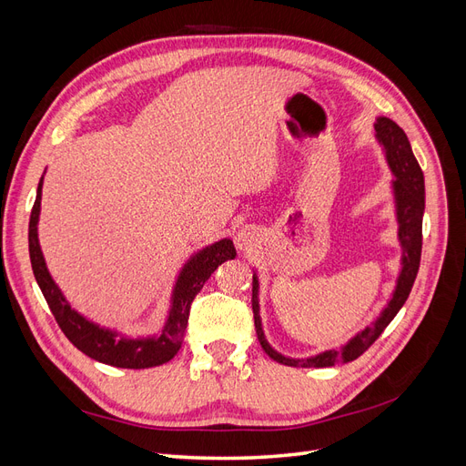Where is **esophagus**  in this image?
Here are the masks:
<instances>
[{"label": "esophagus", "instance_id": "34e87169", "mask_svg": "<svg viewBox=\"0 0 466 466\" xmlns=\"http://www.w3.org/2000/svg\"><path fill=\"white\" fill-rule=\"evenodd\" d=\"M252 241H255V237H252V233L248 229H241L237 235V247L241 250H247L252 247Z\"/></svg>", "mask_w": 466, "mask_h": 466}]
</instances>
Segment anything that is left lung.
<instances>
[{
  "mask_svg": "<svg viewBox=\"0 0 466 466\" xmlns=\"http://www.w3.org/2000/svg\"><path fill=\"white\" fill-rule=\"evenodd\" d=\"M375 132L377 142L383 147L387 165L394 177L390 185L394 196V211H397L399 223V243L402 248V268L397 278L392 298L370 327H365L354 338H350L340 350H324L311 358H288L268 344L264 336L258 301L260 284L255 272L252 274V313H255V329L262 350L278 363L291 365V368H330V365L336 363H348L358 360L377 340L380 332L389 327V322L397 317V313L406 303L408 295H410L421 257V218H424L426 208L424 173H421V168L414 157L410 142H408L404 130L397 122L379 116L375 122Z\"/></svg>",
  "mask_w": 466,
  "mask_h": 466,
  "instance_id": "1",
  "label": "left lung"
}]
</instances>
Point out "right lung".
<instances>
[{"instance_id": "1", "label": "right lung", "mask_w": 466, "mask_h": 466, "mask_svg": "<svg viewBox=\"0 0 466 466\" xmlns=\"http://www.w3.org/2000/svg\"><path fill=\"white\" fill-rule=\"evenodd\" d=\"M40 200H42V178L36 188V200L31 211L29 221V255L33 264V274L36 284L45 295V299L50 307V311L60 324L62 332L67 336L83 354L106 363L115 368L124 370H146L163 365L168 360L177 356V351L182 346V338L188 324L190 305L196 295L200 293L208 278L216 272V268L225 260L237 257L231 238H221V241L208 245L194 255L180 268L178 278L171 293V309H168L167 320L159 334L155 336H137L130 338L118 334L116 330L103 329L98 324L87 320L72 309L64 298L60 288L52 279L45 257H42L40 243H38V216H40Z\"/></svg>"}]
</instances>
